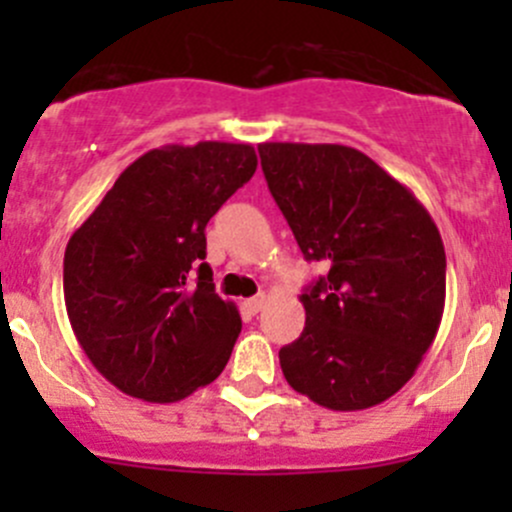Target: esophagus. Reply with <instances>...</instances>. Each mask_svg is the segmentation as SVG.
Here are the masks:
<instances>
[{
    "label": "esophagus",
    "mask_w": 512,
    "mask_h": 512,
    "mask_svg": "<svg viewBox=\"0 0 512 512\" xmlns=\"http://www.w3.org/2000/svg\"><path fill=\"white\" fill-rule=\"evenodd\" d=\"M265 302H267V297H265V294H257V297H250V299H247V302H245V307L250 309L252 314H257V312H260L262 307H265Z\"/></svg>",
    "instance_id": "obj_1"
}]
</instances>
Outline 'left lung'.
I'll return each mask as SVG.
<instances>
[{
    "label": "left lung",
    "mask_w": 512,
    "mask_h": 512,
    "mask_svg": "<svg viewBox=\"0 0 512 512\" xmlns=\"http://www.w3.org/2000/svg\"><path fill=\"white\" fill-rule=\"evenodd\" d=\"M267 188L304 260V332L280 349L287 384L332 411L394 396L433 344L446 304L441 232L406 185L337 143H260Z\"/></svg>",
    "instance_id": "8db88e82"
}]
</instances>
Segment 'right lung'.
Here are the masks:
<instances>
[{
  "label": "right lung",
  "instance_id": "right-lung-1",
  "mask_svg": "<svg viewBox=\"0 0 512 512\" xmlns=\"http://www.w3.org/2000/svg\"><path fill=\"white\" fill-rule=\"evenodd\" d=\"M255 168L250 143L153 148L71 235L66 314L91 364L123 394L173 404L225 369L242 319L215 294L205 225Z\"/></svg>",
  "mask_w": 512,
  "mask_h": 512
}]
</instances>
